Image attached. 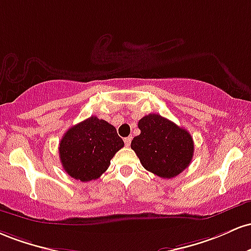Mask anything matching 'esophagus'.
I'll return each instance as SVG.
<instances>
[{
	"label": "esophagus",
	"instance_id": "esophagus-1",
	"mask_svg": "<svg viewBox=\"0 0 251 251\" xmlns=\"http://www.w3.org/2000/svg\"><path fill=\"white\" fill-rule=\"evenodd\" d=\"M125 143H126V147H129V146H130V143H131V136L126 137V139H125Z\"/></svg>",
	"mask_w": 251,
	"mask_h": 251
}]
</instances>
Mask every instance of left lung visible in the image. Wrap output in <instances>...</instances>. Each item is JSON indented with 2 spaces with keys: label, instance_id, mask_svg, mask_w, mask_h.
Wrapping results in <instances>:
<instances>
[{
  "label": "left lung",
  "instance_id": "obj_1",
  "mask_svg": "<svg viewBox=\"0 0 251 251\" xmlns=\"http://www.w3.org/2000/svg\"><path fill=\"white\" fill-rule=\"evenodd\" d=\"M141 134L131 141L146 170L163 179H171L186 170L193 157L191 134L159 114H149L139 121Z\"/></svg>",
  "mask_w": 251,
  "mask_h": 251
}]
</instances>
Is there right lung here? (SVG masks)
Masks as SVG:
<instances>
[{"label": "right lung", "mask_w": 251, "mask_h": 251, "mask_svg": "<svg viewBox=\"0 0 251 251\" xmlns=\"http://www.w3.org/2000/svg\"><path fill=\"white\" fill-rule=\"evenodd\" d=\"M123 146L114 126L91 116L65 133L59 143V157L70 176L91 181L108 170L110 160Z\"/></svg>", "instance_id": "obj_1"}]
</instances>
